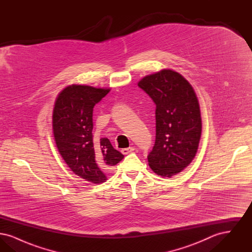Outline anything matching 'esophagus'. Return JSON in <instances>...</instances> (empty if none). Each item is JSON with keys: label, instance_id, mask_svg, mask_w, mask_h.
Here are the masks:
<instances>
[{"label": "esophagus", "instance_id": "esophagus-1", "mask_svg": "<svg viewBox=\"0 0 252 252\" xmlns=\"http://www.w3.org/2000/svg\"><path fill=\"white\" fill-rule=\"evenodd\" d=\"M134 151V147H127V148H124L121 150V152L124 154V155H126V154H129Z\"/></svg>", "mask_w": 252, "mask_h": 252}]
</instances>
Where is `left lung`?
I'll return each mask as SVG.
<instances>
[{
    "instance_id": "8db88e82",
    "label": "left lung",
    "mask_w": 252,
    "mask_h": 252,
    "mask_svg": "<svg viewBox=\"0 0 252 252\" xmlns=\"http://www.w3.org/2000/svg\"><path fill=\"white\" fill-rule=\"evenodd\" d=\"M138 86L156 104V140L148 164L157 175L171 178L197 152L202 130L197 97L192 85L170 69L144 76Z\"/></svg>"
}]
</instances>
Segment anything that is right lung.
I'll return each instance as SVG.
<instances>
[{"label": "right lung", "mask_w": 252, "mask_h": 252, "mask_svg": "<svg viewBox=\"0 0 252 252\" xmlns=\"http://www.w3.org/2000/svg\"><path fill=\"white\" fill-rule=\"evenodd\" d=\"M109 89L72 84L62 90L53 110V133L58 150L72 172L81 179L99 184L124 155L108 138L93 136V111Z\"/></svg>", "instance_id": "obj_1"}]
</instances>
